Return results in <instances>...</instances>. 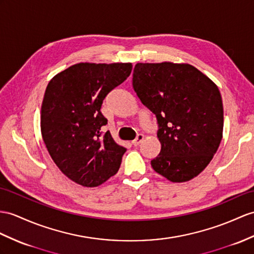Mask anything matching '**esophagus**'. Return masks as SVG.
I'll use <instances>...</instances> for the list:
<instances>
[{
    "label": "esophagus",
    "instance_id": "esophagus-1",
    "mask_svg": "<svg viewBox=\"0 0 254 254\" xmlns=\"http://www.w3.org/2000/svg\"><path fill=\"white\" fill-rule=\"evenodd\" d=\"M143 138H144V135L143 134H138L137 135V138H135L132 142H131V144L133 145V146H138L140 143H141V142L142 141H143Z\"/></svg>",
    "mask_w": 254,
    "mask_h": 254
}]
</instances>
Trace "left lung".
I'll use <instances>...</instances> for the list:
<instances>
[{"label":"left lung","mask_w":254,"mask_h":254,"mask_svg":"<svg viewBox=\"0 0 254 254\" xmlns=\"http://www.w3.org/2000/svg\"><path fill=\"white\" fill-rule=\"evenodd\" d=\"M132 87L155 115L162 144L153 169L171 182L198 176L211 162L223 133L219 88L190 64H137Z\"/></svg>","instance_id":"left-lung-1"}]
</instances>
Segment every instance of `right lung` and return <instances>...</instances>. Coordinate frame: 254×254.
I'll list each match as a JSON object with an SVG mask.
<instances>
[{"instance_id": "1", "label": "right lung", "mask_w": 254, "mask_h": 254, "mask_svg": "<svg viewBox=\"0 0 254 254\" xmlns=\"http://www.w3.org/2000/svg\"><path fill=\"white\" fill-rule=\"evenodd\" d=\"M131 69V64H77L47 85L41 111L43 140L63 174L83 187H98L120 169L126 148L102 131L108 121L100 109Z\"/></svg>"}]
</instances>
